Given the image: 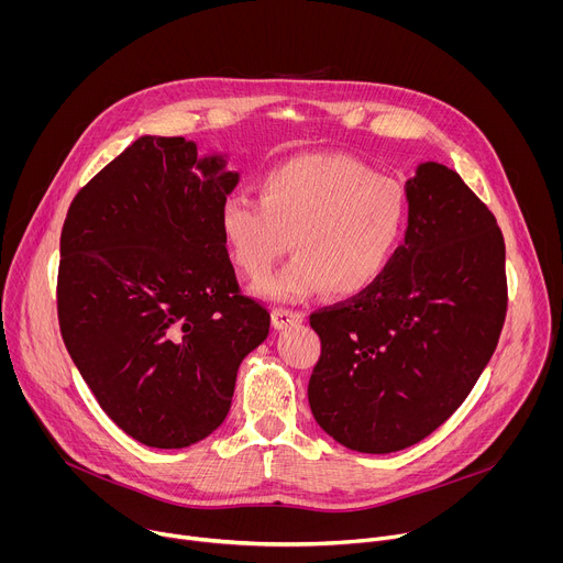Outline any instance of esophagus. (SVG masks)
I'll use <instances>...</instances> for the list:
<instances>
[{
  "mask_svg": "<svg viewBox=\"0 0 563 563\" xmlns=\"http://www.w3.org/2000/svg\"><path fill=\"white\" fill-rule=\"evenodd\" d=\"M305 320V316L296 309H287V307H274L272 311V323L276 330H285L291 325H300Z\"/></svg>",
  "mask_w": 563,
  "mask_h": 563,
  "instance_id": "1",
  "label": "esophagus"
}]
</instances>
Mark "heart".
Wrapping results in <instances>:
<instances>
[{"instance_id": "b5f03b06", "label": "heart", "mask_w": 563, "mask_h": 563, "mask_svg": "<svg viewBox=\"0 0 563 563\" xmlns=\"http://www.w3.org/2000/svg\"><path fill=\"white\" fill-rule=\"evenodd\" d=\"M408 196L343 153L298 155L272 167L261 198L233 194L222 202L220 229L233 263L265 278L289 247L296 258L261 285L278 300H300L325 289L354 296L391 265L408 231Z\"/></svg>"}]
</instances>
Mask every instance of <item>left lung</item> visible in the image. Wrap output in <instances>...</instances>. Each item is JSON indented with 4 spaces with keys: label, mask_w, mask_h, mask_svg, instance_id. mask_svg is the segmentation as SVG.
I'll list each match as a JSON object with an SVG mask.
<instances>
[{
    "label": "left lung",
    "mask_w": 563,
    "mask_h": 563,
    "mask_svg": "<svg viewBox=\"0 0 563 563\" xmlns=\"http://www.w3.org/2000/svg\"><path fill=\"white\" fill-rule=\"evenodd\" d=\"M406 243L365 291L311 311L320 358L309 408L341 445L387 454L445 423L497 350L506 243L461 176L426 163L408 180Z\"/></svg>",
    "instance_id": "1"
}]
</instances>
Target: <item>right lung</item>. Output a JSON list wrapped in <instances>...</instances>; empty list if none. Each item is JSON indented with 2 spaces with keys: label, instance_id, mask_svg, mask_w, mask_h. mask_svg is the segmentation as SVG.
Here are the masks:
<instances>
[{
  "label": "right lung",
  "instance_id": "obj_1",
  "mask_svg": "<svg viewBox=\"0 0 563 563\" xmlns=\"http://www.w3.org/2000/svg\"><path fill=\"white\" fill-rule=\"evenodd\" d=\"M185 137L144 135L73 198L59 238L64 345L109 419L187 448L227 417L243 358L269 334L220 229L238 183Z\"/></svg>",
  "mask_w": 563,
  "mask_h": 563
}]
</instances>
